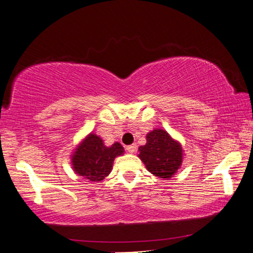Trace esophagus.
Listing matches in <instances>:
<instances>
[{"label": "esophagus", "instance_id": "esophagus-1", "mask_svg": "<svg viewBox=\"0 0 253 253\" xmlns=\"http://www.w3.org/2000/svg\"><path fill=\"white\" fill-rule=\"evenodd\" d=\"M126 151L129 153H134L135 151H137V145L133 144V145H130V146H126Z\"/></svg>", "mask_w": 253, "mask_h": 253}]
</instances>
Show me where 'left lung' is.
I'll return each instance as SVG.
<instances>
[{"label": "left lung", "instance_id": "8db88e82", "mask_svg": "<svg viewBox=\"0 0 253 253\" xmlns=\"http://www.w3.org/2000/svg\"><path fill=\"white\" fill-rule=\"evenodd\" d=\"M146 139V145L139 147L140 160L154 175L170 179L181 167V145L162 129L151 131Z\"/></svg>", "mask_w": 253, "mask_h": 253}]
</instances>
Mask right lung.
Wrapping results in <instances>:
<instances>
[{
    "mask_svg": "<svg viewBox=\"0 0 253 253\" xmlns=\"http://www.w3.org/2000/svg\"><path fill=\"white\" fill-rule=\"evenodd\" d=\"M124 148L120 142L104 145L97 134L90 133L76 147L72 155V166L75 173L90 181H101L111 173L115 157L122 155Z\"/></svg>",
    "mask_w": 253,
    "mask_h": 253,
    "instance_id": "right-lung-1",
    "label": "right lung"
}]
</instances>
